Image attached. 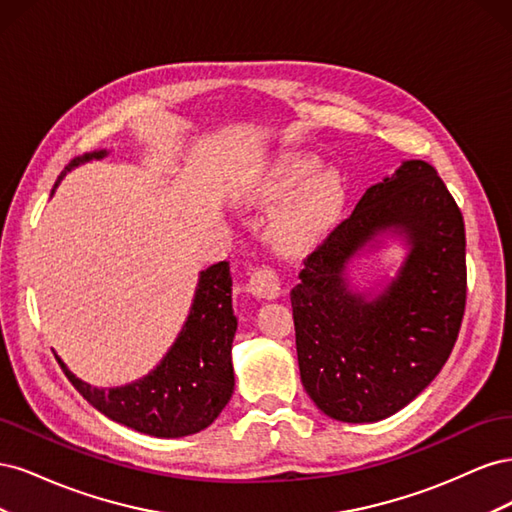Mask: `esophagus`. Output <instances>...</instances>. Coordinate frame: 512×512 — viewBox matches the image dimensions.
Segmentation results:
<instances>
[{
  "label": "esophagus",
  "mask_w": 512,
  "mask_h": 512,
  "mask_svg": "<svg viewBox=\"0 0 512 512\" xmlns=\"http://www.w3.org/2000/svg\"><path fill=\"white\" fill-rule=\"evenodd\" d=\"M247 290H250L254 297L265 299V301H273V299L282 297V294H284L280 275H277V271L271 269V267H258L250 275V282H247Z\"/></svg>",
  "instance_id": "34e87169"
}]
</instances>
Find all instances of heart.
Here are the masks:
<instances>
[{
  "label": "heart",
  "mask_w": 512,
  "mask_h": 512,
  "mask_svg": "<svg viewBox=\"0 0 512 512\" xmlns=\"http://www.w3.org/2000/svg\"><path fill=\"white\" fill-rule=\"evenodd\" d=\"M256 203H284L269 224L277 250L301 254L312 250L342 218L348 185L335 168L322 170V160L309 153H284L247 185Z\"/></svg>",
  "instance_id": "heart-1"
}]
</instances>
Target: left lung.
I'll use <instances>...</instances> for the list:
<instances>
[{
    "label": "left lung",
    "mask_w": 512,
    "mask_h": 512,
    "mask_svg": "<svg viewBox=\"0 0 512 512\" xmlns=\"http://www.w3.org/2000/svg\"><path fill=\"white\" fill-rule=\"evenodd\" d=\"M384 231L404 238L409 256L371 298L349 288L345 267ZM303 265L290 303L307 395L344 423L406 408L451 356L468 294L463 215L436 168L401 162Z\"/></svg>",
    "instance_id": "obj_1"
}]
</instances>
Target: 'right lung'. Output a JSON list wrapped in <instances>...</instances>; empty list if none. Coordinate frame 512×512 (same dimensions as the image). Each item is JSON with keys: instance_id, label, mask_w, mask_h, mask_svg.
<instances>
[{"instance_id": "1", "label": "right lung", "mask_w": 512, "mask_h": 512, "mask_svg": "<svg viewBox=\"0 0 512 512\" xmlns=\"http://www.w3.org/2000/svg\"><path fill=\"white\" fill-rule=\"evenodd\" d=\"M106 153L102 149L72 160L57 177L55 188L72 168L102 160ZM235 333L232 277L224 260L200 271L188 320L160 365L145 378L106 391L76 378L57 354L55 359L74 389L111 421L156 438H183L209 427L235 391L230 359Z\"/></svg>"}]
</instances>
